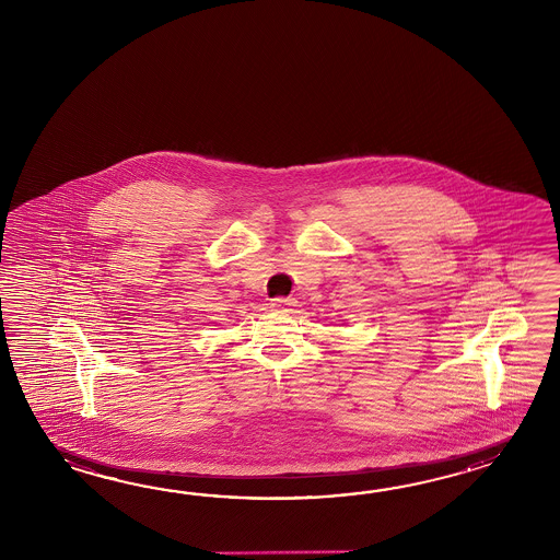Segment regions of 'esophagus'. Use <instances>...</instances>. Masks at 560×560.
Masks as SVG:
<instances>
[{"label": "esophagus", "instance_id": "34e87169", "mask_svg": "<svg viewBox=\"0 0 560 560\" xmlns=\"http://www.w3.org/2000/svg\"><path fill=\"white\" fill-rule=\"evenodd\" d=\"M270 306L275 310H280V312H292L294 306H296V298H276Z\"/></svg>", "mask_w": 560, "mask_h": 560}]
</instances>
